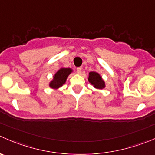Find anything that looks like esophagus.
<instances>
[{"label":"esophagus","instance_id":"esophagus-1","mask_svg":"<svg viewBox=\"0 0 155 155\" xmlns=\"http://www.w3.org/2000/svg\"><path fill=\"white\" fill-rule=\"evenodd\" d=\"M76 71H77V73H79V74H80V73H82V68H81V67H78V68L76 69Z\"/></svg>","mask_w":155,"mask_h":155}]
</instances>
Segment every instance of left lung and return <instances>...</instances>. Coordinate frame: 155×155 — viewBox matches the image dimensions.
Wrapping results in <instances>:
<instances>
[{"label": "left lung", "instance_id": "obj_1", "mask_svg": "<svg viewBox=\"0 0 155 155\" xmlns=\"http://www.w3.org/2000/svg\"><path fill=\"white\" fill-rule=\"evenodd\" d=\"M88 82L96 88L102 89L105 87V83L101 76L96 72H90L88 76Z\"/></svg>", "mask_w": 155, "mask_h": 155}]
</instances>
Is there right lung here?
I'll use <instances>...</instances> for the list:
<instances>
[{
	"mask_svg": "<svg viewBox=\"0 0 155 155\" xmlns=\"http://www.w3.org/2000/svg\"><path fill=\"white\" fill-rule=\"evenodd\" d=\"M72 70L70 68H61L55 73L54 79L50 82V87L52 88H58L62 86L66 82L67 78L71 73Z\"/></svg>",
	"mask_w": 155,
	"mask_h": 155,
	"instance_id": "obj_1",
	"label": "right lung"
}]
</instances>
